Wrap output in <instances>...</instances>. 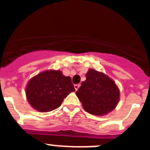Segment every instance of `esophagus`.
I'll use <instances>...</instances> for the list:
<instances>
[{
    "instance_id": "34e87169",
    "label": "esophagus",
    "mask_w": 150,
    "mask_h": 150,
    "mask_svg": "<svg viewBox=\"0 0 150 150\" xmlns=\"http://www.w3.org/2000/svg\"><path fill=\"white\" fill-rule=\"evenodd\" d=\"M79 86H80V84H76V85H74V88H75V89H76V91H77V90L79 89Z\"/></svg>"
}]
</instances>
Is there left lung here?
<instances>
[{"label": "left lung", "instance_id": "left-lung-1", "mask_svg": "<svg viewBox=\"0 0 150 150\" xmlns=\"http://www.w3.org/2000/svg\"><path fill=\"white\" fill-rule=\"evenodd\" d=\"M86 77L76 92L85 110L97 116L113 110L120 100V89L115 82L94 69L88 70Z\"/></svg>", "mask_w": 150, "mask_h": 150}]
</instances>
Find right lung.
Here are the masks:
<instances>
[{
	"mask_svg": "<svg viewBox=\"0 0 150 150\" xmlns=\"http://www.w3.org/2000/svg\"><path fill=\"white\" fill-rule=\"evenodd\" d=\"M75 91L71 78L60 71H46L30 79L25 89L30 106L39 112H50L62 105L64 99Z\"/></svg>",
	"mask_w": 150,
	"mask_h": 150,
	"instance_id": "1",
	"label": "right lung"
}]
</instances>
